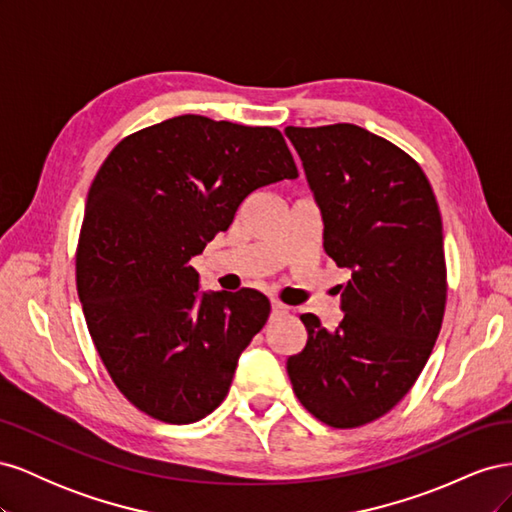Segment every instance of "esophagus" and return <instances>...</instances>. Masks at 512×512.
<instances>
[{"label": "esophagus", "mask_w": 512, "mask_h": 512, "mask_svg": "<svg viewBox=\"0 0 512 512\" xmlns=\"http://www.w3.org/2000/svg\"><path fill=\"white\" fill-rule=\"evenodd\" d=\"M286 312H288V307H286L282 301L271 299V314H273V316H282V314H286Z\"/></svg>", "instance_id": "34e87169"}]
</instances>
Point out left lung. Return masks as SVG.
Wrapping results in <instances>:
<instances>
[{
	"instance_id": "1",
	"label": "left lung",
	"mask_w": 512,
	"mask_h": 512,
	"mask_svg": "<svg viewBox=\"0 0 512 512\" xmlns=\"http://www.w3.org/2000/svg\"><path fill=\"white\" fill-rule=\"evenodd\" d=\"M324 222V252L348 269L344 318L301 314L292 391L324 425L352 429L393 410L436 344L446 305L442 218L423 168L354 123L286 128Z\"/></svg>"
}]
</instances>
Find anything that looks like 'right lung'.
Here are the masks:
<instances>
[{
  "mask_svg": "<svg viewBox=\"0 0 512 512\" xmlns=\"http://www.w3.org/2000/svg\"><path fill=\"white\" fill-rule=\"evenodd\" d=\"M299 170L280 130L181 115L138 130L91 183L76 247L87 329L117 389L164 423H196L228 395L265 327V294L200 292L190 258L247 194Z\"/></svg>",
  "mask_w": 512,
  "mask_h": 512,
  "instance_id": "right-lung-1",
  "label": "right lung"
}]
</instances>
